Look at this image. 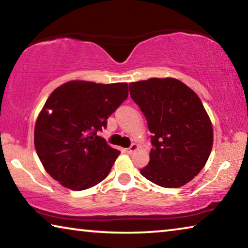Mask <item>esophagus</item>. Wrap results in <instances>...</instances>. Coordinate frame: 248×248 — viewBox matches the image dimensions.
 Returning <instances> with one entry per match:
<instances>
[{"mask_svg": "<svg viewBox=\"0 0 248 248\" xmlns=\"http://www.w3.org/2000/svg\"><path fill=\"white\" fill-rule=\"evenodd\" d=\"M137 150H138V145L133 143V144L130 145L129 148L125 149V152H127L128 154H131V153H133V152H134V151H137Z\"/></svg>", "mask_w": 248, "mask_h": 248, "instance_id": "34e87169", "label": "esophagus"}]
</instances>
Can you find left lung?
Segmentation results:
<instances>
[{
  "label": "left lung",
  "mask_w": 248,
  "mask_h": 248,
  "mask_svg": "<svg viewBox=\"0 0 248 248\" xmlns=\"http://www.w3.org/2000/svg\"><path fill=\"white\" fill-rule=\"evenodd\" d=\"M130 96L148 121L152 150L140 173L165 188H178L199 174L213 144V130L194 91L176 78L129 84Z\"/></svg>",
  "instance_id": "obj_1"
}]
</instances>
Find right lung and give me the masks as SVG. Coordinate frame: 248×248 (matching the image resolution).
<instances>
[{"instance_id":"right-lung-1","label":"right lung","mask_w":248,"mask_h":248,"mask_svg":"<svg viewBox=\"0 0 248 248\" xmlns=\"http://www.w3.org/2000/svg\"><path fill=\"white\" fill-rule=\"evenodd\" d=\"M128 97V84L71 81L49 96L35 125V148L45 170L72 190L107 177L120 151L98 131Z\"/></svg>"}]
</instances>
